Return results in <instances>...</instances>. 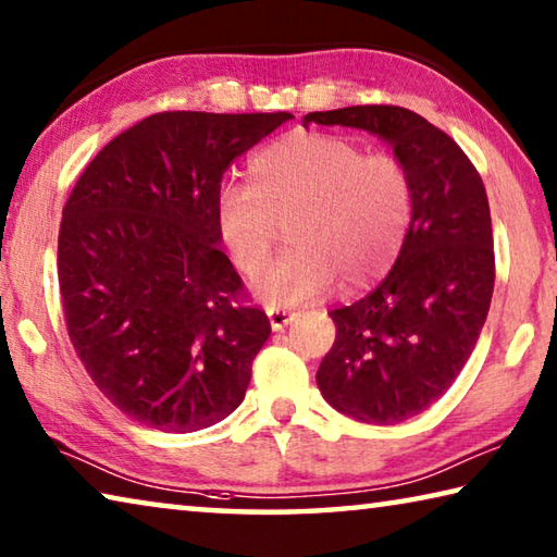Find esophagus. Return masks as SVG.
Here are the masks:
<instances>
[{
	"label": "esophagus",
	"mask_w": 557,
	"mask_h": 557,
	"mask_svg": "<svg viewBox=\"0 0 557 557\" xmlns=\"http://www.w3.org/2000/svg\"><path fill=\"white\" fill-rule=\"evenodd\" d=\"M268 319H270L272 332H282V329L295 319V312H287V309H280V307H268Z\"/></svg>",
	"instance_id": "34e87169"
}]
</instances>
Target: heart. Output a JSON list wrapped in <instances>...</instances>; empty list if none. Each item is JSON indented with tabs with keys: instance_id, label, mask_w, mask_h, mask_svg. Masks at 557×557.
Returning a JSON list of instances; mask_svg holds the SVG:
<instances>
[{
	"instance_id": "1",
	"label": "heart",
	"mask_w": 557,
	"mask_h": 557,
	"mask_svg": "<svg viewBox=\"0 0 557 557\" xmlns=\"http://www.w3.org/2000/svg\"><path fill=\"white\" fill-rule=\"evenodd\" d=\"M412 176L398 157L366 154L344 137L297 132L250 162V186L223 188L219 235L233 265L256 277L289 223L292 250L258 282L270 305H299L336 277L361 287L383 275L412 221Z\"/></svg>"
}]
</instances>
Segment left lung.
Returning <instances> with one entry per match:
<instances>
[{
    "mask_svg": "<svg viewBox=\"0 0 557 557\" xmlns=\"http://www.w3.org/2000/svg\"><path fill=\"white\" fill-rule=\"evenodd\" d=\"M301 122L379 135L412 176L400 256L373 292L329 312L336 338L317 371L334 410L395 425L447 393L482 334L496 277L486 188L455 139L412 110L354 106Z\"/></svg>",
    "mask_w": 557,
    "mask_h": 557,
    "instance_id": "obj_1",
    "label": "left lung"
}]
</instances>
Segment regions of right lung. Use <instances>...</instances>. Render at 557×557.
<instances>
[{"instance_id": "right-lung-1", "label": "right lung", "mask_w": 557, "mask_h": 557, "mask_svg": "<svg viewBox=\"0 0 557 557\" xmlns=\"http://www.w3.org/2000/svg\"><path fill=\"white\" fill-rule=\"evenodd\" d=\"M289 112H157L100 149L63 206L59 287L71 344L139 425L211 428L238 408L270 336L221 250L233 159Z\"/></svg>"}]
</instances>
